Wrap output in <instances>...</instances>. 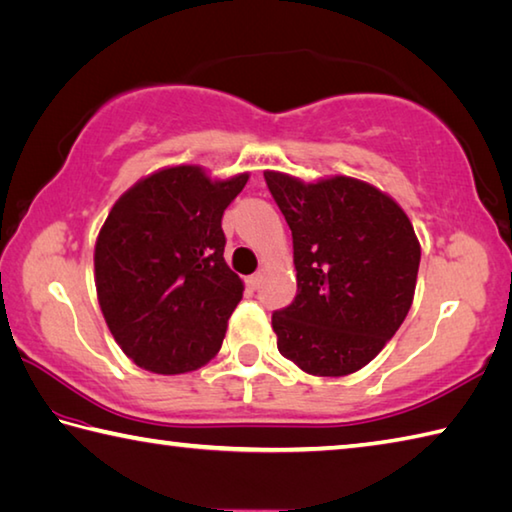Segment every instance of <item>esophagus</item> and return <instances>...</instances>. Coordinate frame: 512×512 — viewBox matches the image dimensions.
Wrapping results in <instances>:
<instances>
[{"label": "esophagus", "mask_w": 512, "mask_h": 512, "mask_svg": "<svg viewBox=\"0 0 512 512\" xmlns=\"http://www.w3.org/2000/svg\"><path fill=\"white\" fill-rule=\"evenodd\" d=\"M260 281H263V276H260V272H256V274H252V276H247V287L249 289H258L260 287Z\"/></svg>", "instance_id": "34e87169"}]
</instances>
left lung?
Masks as SVG:
<instances>
[{"instance_id": "1", "label": "left lung", "mask_w": 512, "mask_h": 512, "mask_svg": "<svg viewBox=\"0 0 512 512\" xmlns=\"http://www.w3.org/2000/svg\"><path fill=\"white\" fill-rule=\"evenodd\" d=\"M292 229L298 294L272 314L285 359L314 376L365 368L408 316L421 245L406 211L350 176L314 182L265 171Z\"/></svg>"}]
</instances>
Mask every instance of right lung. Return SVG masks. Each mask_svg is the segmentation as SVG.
I'll return each mask as SVG.
<instances>
[{
  "label": "right lung",
  "mask_w": 512,
  "mask_h": 512,
  "mask_svg": "<svg viewBox=\"0 0 512 512\" xmlns=\"http://www.w3.org/2000/svg\"><path fill=\"white\" fill-rule=\"evenodd\" d=\"M247 180V171L216 180L200 165H173L115 200L95 240V289L138 368L185 374L218 354L245 289L225 263L220 223Z\"/></svg>",
  "instance_id": "add662e5"
}]
</instances>
